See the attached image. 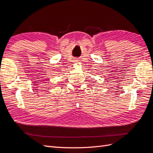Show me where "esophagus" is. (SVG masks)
<instances>
[{
	"mask_svg": "<svg viewBox=\"0 0 153 153\" xmlns=\"http://www.w3.org/2000/svg\"><path fill=\"white\" fill-rule=\"evenodd\" d=\"M75 61V62H76V61Z\"/></svg>",
	"mask_w": 153,
	"mask_h": 153,
	"instance_id": "esophagus-1",
	"label": "esophagus"
}]
</instances>
